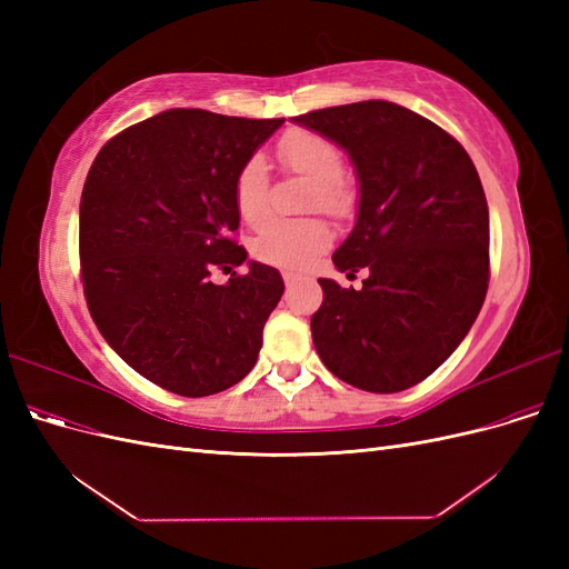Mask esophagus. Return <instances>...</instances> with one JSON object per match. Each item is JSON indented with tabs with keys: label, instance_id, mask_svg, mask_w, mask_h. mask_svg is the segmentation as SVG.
I'll return each instance as SVG.
<instances>
[{
	"label": "esophagus",
	"instance_id": "esophagus-1",
	"mask_svg": "<svg viewBox=\"0 0 569 569\" xmlns=\"http://www.w3.org/2000/svg\"><path fill=\"white\" fill-rule=\"evenodd\" d=\"M282 278H284V284H287V287H291L295 282H299V274H297V272H289V270H284V272H282Z\"/></svg>",
	"mask_w": 569,
	"mask_h": 569
}]
</instances>
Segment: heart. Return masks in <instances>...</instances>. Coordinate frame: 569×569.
I'll return each mask as SVG.
<instances>
[{"instance_id":"obj_1","label":"heart","mask_w":569,"mask_h":569,"mask_svg":"<svg viewBox=\"0 0 569 569\" xmlns=\"http://www.w3.org/2000/svg\"><path fill=\"white\" fill-rule=\"evenodd\" d=\"M278 159L289 173L311 180L316 206L335 216L347 213L353 203L349 182L341 178V153L327 137L308 130H291L278 142ZM268 166L253 157L239 170L234 184L237 211L249 226H261L270 213ZM332 244V230L320 218L272 220L253 239L258 261L287 268H301Z\"/></svg>"}]
</instances>
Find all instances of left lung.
<instances>
[{
    "label": "left lung",
    "mask_w": 569,
    "mask_h": 569,
    "mask_svg": "<svg viewBox=\"0 0 569 569\" xmlns=\"http://www.w3.org/2000/svg\"><path fill=\"white\" fill-rule=\"evenodd\" d=\"M349 153L358 216L332 253L363 289L320 278L316 351L341 382L403 391L432 375L470 332L489 287V209L453 137L393 101L370 99L291 118Z\"/></svg>",
    "instance_id": "8db88e82"
}]
</instances>
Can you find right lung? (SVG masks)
<instances>
[{"instance_id":"1","label":"right lung","mask_w":569,"mask_h":569,"mask_svg":"<svg viewBox=\"0 0 569 569\" xmlns=\"http://www.w3.org/2000/svg\"><path fill=\"white\" fill-rule=\"evenodd\" d=\"M284 118L170 109L109 140L80 199V268L94 325L126 363L180 396L226 391L251 372L280 272L247 261L239 170Z\"/></svg>"}]
</instances>
